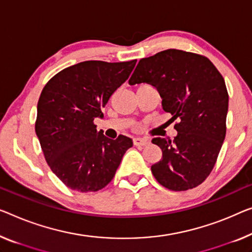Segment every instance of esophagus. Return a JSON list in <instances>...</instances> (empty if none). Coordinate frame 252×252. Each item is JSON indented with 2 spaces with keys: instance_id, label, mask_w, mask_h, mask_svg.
Returning <instances> with one entry per match:
<instances>
[{
  "instance_id": "esophagus-1",
  "label": "esophagus",
  "mask_w": 252,
  "mask_h": 252,
  "mask_svg": "<svg viewBox=\"0 0 252 252\" xmlns=\"http://www.w3.org/2000/svg\"><path fill=\"white\" fill-rule=\"evenodd\" d=\"M148 139L145 138H133V145L134 146H146L148 144Z\"/></svg>"
}]
</instances>
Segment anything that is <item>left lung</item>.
I'll list each match as a JSON object with an SVG mask.
<instances>
[{
  "label": "left lung",
  "instance_id": "8db88e82",
  "mask_svg": "<svg viewBox=\"0 0 252 252\" xmlns=\"http://www.w3.org/2000/svg\"><path fill=\"white\" fill-rule=\"evenodd\" d=\"M141 82L155 87L163 110L180 120L174 140H152L163 154L152 165L153 175L173 191L196 188L212 172L226 134L228 94L222 74L205 56L166 50L139 61L129 85Z\"/></svg>",
  "mask_w": 252,
  "mask_h": 252
}]
</instances>
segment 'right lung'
<instances>
[{
  "label": "right lung",
  "mask_w": 252,
  "mask_h": 252,
  "mask_svg": "<svg viewBox=\"0 0 252 252\" xmlns=\"http://www.w3.org/2000/svg\"><path fill=\"white\" fill-rule=\"evenodd\" d=\"M137 60L85 61L65 67L45 85L37 104L36 134L53 173L70 189L95 192L114 178L132 139L97 132L114 92L129 78Z\"/></svg>",
  "instance_id": "right-lung-1"
}]
</instances>
